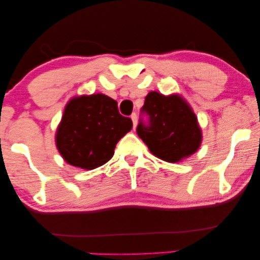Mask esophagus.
<instances>
[{"label": "esophagus", "instance_id": "34e87169", "mask_svg": "<svg viewBox=\"0 0 260 260\" xmlns=\"http://www.w3.org/2000/svg\"><path fill=\"white\" fill-rule=\"evenodd\" d=\"M131 120H133V123H134V129L136 126H137V114L134 113L133 115H131Z\"/></svg>", "mask_w": 260, "mask_h": 260}]
</instances>
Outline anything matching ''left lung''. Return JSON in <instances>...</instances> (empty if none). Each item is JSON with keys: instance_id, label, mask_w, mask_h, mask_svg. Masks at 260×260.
<instances>
[{"instance_id": "obj_1", "label": "left lung", "mask_w": 260, "mask_h": 260, "mask_svg": "<svg viewBox=\"0 0 260 260\" xmlns=\"http://www.w3.org/2000/svg\"><path fill=\"white\" fill-rule=\"evenodd\" d=\"M137 134L148 150L167 162H178L198 150L202 130L190 106L180 95L150 92L140 109Z\"/></svg>"}]
</instances>
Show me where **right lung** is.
I'll use <instances>...</instances> for the list:
<instances>
[{
  "mask_svg": "<svg viewBox=\"0 0 260 260\" xmlns=\"http://www.w3.org/2000/svg\"><path fill=\"white\" fill-rule=\"evenodd\" d=\"M131 129V118L122 116L112 98L101 93L77 96L64 109L56 146L68 164L91 170L112 159L118 140Z\"/></svg>",
  "mask_w": 260,
  "mask_h": 260,
  "instance_id": "add662e5",
  "label": "right lung"
}]
</instances>
